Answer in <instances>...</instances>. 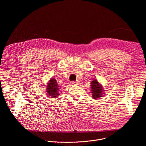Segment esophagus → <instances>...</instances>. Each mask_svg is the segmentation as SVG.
I'll return each instance as SVG.
<instances>
[{"label": "esophagus", "instance_id": "1", "mask_svg": "<svg viewBox=\"0 0 146 146\" xmlns=\"http://www.w3.org/2000/svg\"><path fill=\"white\" fill-rule=\"evenodd\" d=\"M78 84V81H72L71 84L72 85H77Z\"/></svg>", "mask_w": 146, "mask_h": 146}]
</instances>
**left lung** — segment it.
I'll use <instances>...</instances> for the list:
<instances>
[{
	"label": "left lung",
	"instance_id": "obj_1",
	"mask_svg": "<svg viewBox=\"0 0 146 146\" xmlns=\"http://www.w3.org/2000/svg\"><path fill=\"white\" fill-rule=\"evenodd\" d=\"M91 93L94 99H98L102 96L103 94V88L102 86L99 84L96 79H95L91 82Z\"/></svg>",
	"mask_w": 146,
	"mask_h": 146
}]
</instances>
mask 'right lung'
<instances>
[{"label": "right lung", "instance_id": "1", "mask_svg": "<svg viewBox=\"0 0 146 146\" xmlns=\"http://www.w3.org/2000/svg\"><path fill=\"white\" fill-rule=\"evenodd\" d=\"M59 88L58 84H57V82L55 78H51L47 86L46 91L49 96H52L51 98H55L58 96V90Z\"/></svg>", "mask_w": 146, "mask_h": 146}]
</instances>
